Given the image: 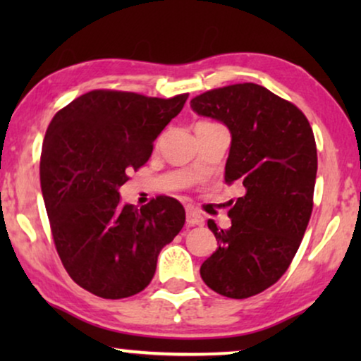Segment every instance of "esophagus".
I'll return each instance as SVG.
<instances>
[{
	"label": "esophagus",
	"instance_id": "obj_1",
	"mask_svg": "<svg viewBox=\"0 0 361 361\" xmlns=\"http://www.w3.org/2000/svg\"><path fill=\"white\" fill-rule=\"evenodd\" d=\"M205 224V219L202 216L199 212L189 209L187 210V225L189 226H202Z\"/></svg>",
	"mask_w": 361,
	"mask_h": 361
}]
</instances>
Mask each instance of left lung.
Instances as JSON below:
<instances>
[{
  "mask_svg": "<svg viewBox=\"0 0 361 361\" xmlns=\"http://www.w3.org/2000/svg\"><path fill=\"white\" fill-rule=\"evenodd\" d=\"M190 106L228 128L225 182L245 187L228 230L209 220L219 248L200 276L225 298H251L286 273L307 228L317 176L312 128L298 106L256 83L209 90Z\"/></svg>",
  "mask_w": 361,
  "mask_h": 361,
  "instance_id": "8db88e82",
  "label": "left lung"
}]
</instances>
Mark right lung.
<instances>
[{"label":"right lung","instance_id":"1","mask_svg":"<svg viewBox=\"0 0 361 361\" xmlns=\"http://www.w3.org/2000/svg\"><path fill=\"white\" fill-rule=\"evenodd\" d=\"M187 97L92 90L57 111L47 128L41 189L54 243L68 276L98 298L141 293L161 250L184 226V207L172 197L136 209L121 204L118 189L146 164Z\"/></svg>","mask_w":361,"mask_h":361}]
</instances>
